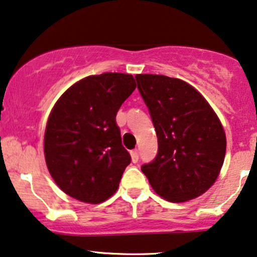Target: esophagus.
Returning a JSON list of instances; mask_svg holds the SVG:
<instances>
[{
    "label": "esophagus",
    "mask_w": 257,
    "mask_h": 257,
    "mask_svg": "<svg viewBox=\"0 0 257 257\" xmlns=\"http://www.w3.org/2000/svg\"><path fill=\"white\" fill-rule=\"evenodd\" d=\"M131 157H132V162L137 163L138 160H139V153H138V150H132V151H131Z\"/></svg>",
    "instance_id": "34e87169"
}]
</instances>
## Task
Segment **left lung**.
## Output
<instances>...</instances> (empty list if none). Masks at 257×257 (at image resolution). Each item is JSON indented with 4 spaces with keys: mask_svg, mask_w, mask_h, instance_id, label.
Returning <instances> with one entry per match:
<instances>
[{
    "mask_svg": "<svg viewBox=\"0 0 257 257\" xmlns=\"http://www.w3.org/2000/svg\"><path fill=\"white\" fill-rule=\"evenodd\" d=\"M156 130L158 151L142 172L154 191L172 202L201 195L217 180L226 138L220 120L191 84L164 75L136 76Z\"/></svg>",
    "mask_w": 257,
    "mask_h": 257,
    "instance_id": "left-lung-1",
    "label": "left lung"
}]
</instances>
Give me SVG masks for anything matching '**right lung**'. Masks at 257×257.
Listing matches in <instances>:
<instances>
[{
    "label": "right lung",
    "instance_id": "1",
    "mask_svg": "<svg viewBox=\"0 0 257 257\" xmlns=\"http://www.w3.org/2000/svg\"><path fill=\"white\" fill-rule=\"evenodd\" d=\"M135 89L132 75L104 72L78 81L56 102L44 153L50 174L68 195L100 204L118 189L131 156L115 116Z\"/></svg>",
    "mask_w": 257,
    "mask_h": 257
}]
</instances>
